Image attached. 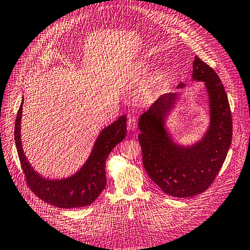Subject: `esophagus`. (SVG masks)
<instances>
[{
    "instance_id": "obj_1",
    "label": "esophagus",
    "mask_w": 250,
    "mask_h": 250,
    "mask_svg": "<svg viewBox=\"0 0 250 250\" xmlns=\"http://www.w3.org/2000/svg\"><path fill=\"white\" fill-rule=\"evenodd\" d=\"M136 126H138V119H136V117H134V116L129 117V119H128V129L130 131H135L136 130Z\"/></svg>"
}]
</instances>
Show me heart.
Wrapping results in <instances>:
<instances>
[{
    "mask_svg": "<svg viewBox=\"0 0 250 250\" xmlns=\"http://www.w3.org/2000/svg\"><path fill=\"white\" fill-rule=\"evenodd\" d=\"M148 73V67L147 65H145V63H139V65H136L135 68H134V71H133V76L134 78H136L138 80H142L144 79V78L147 76ZM159 80L158 76L157 77H154L153 80H151V82L154 83H157V81Z\"/></svg>",
    "mask_w": 250,
    "mask_h": 250,
    "instance_id": "heart-1",
    "label": "heart"
}]
</instances>
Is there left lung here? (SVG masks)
Returning <instances> with one entry per match:
<instances>
[{"instance_id": "left-lung-1", "label": "left lung", "mask_w": 250, "mask_h": 250, "mask_svg": "<svg viewBox=\"0 0 250 250\" xmlns=\"http://www.w3.org/2000/svg\"><path fill=\"white\" fill-rule=\"evenodd\" d=\"M193 81L204 82L208 94L209 125L202 139L181 145L167 129L179 93H166L139 120V141L148 177L164 193L187 198L206 190L226 160L232 142V116L226 90L211 67L195 56ZM180 83L178 90L183 89Z\"/></svg>"}]
</instances>
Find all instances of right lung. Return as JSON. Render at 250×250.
I'll return each mask as SVG.
<instances>
[{
	"label": "right lung",
	"mask_w": 250,
	"mask_h": 250,
	"mask_svg": "<svg viewBox=\"0 0 250 250\" xmlns=\"http://www.w3.org/2000/svg\"><path fill=\"white\" fill-rule=\"evenodd\" d=\"M22 104L23 97L15 124V143L29 188L39 198L52 206L58 208L89 206L106 187V159L112 148L125 138V115H122L100 132L89 158L76 173L62 179H48L34 170L23 151L21 132Z\"/></svg>",
	"instance_id": "1"
}]
</instances>
